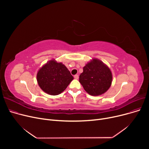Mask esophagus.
Returning a JSON list of instances; mask_svg holds the SVG:
<instances>
[{
	"label": "esophagus",
	"instance_id": "esophagus-1",
	"mask_svg": "<svg viewBox=\"0 0 149 149\" xmlns=\"http://www.w3.org/2000/svg\"><path fill=\"white\" fill-rule=\"evenodd\" d=\"M74 78H75V79L78 80V79H79V75H75Z\"/></svg>",
	"mask_w": 149,
	"mask_h": 149
}]
</instances>
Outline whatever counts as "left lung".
I'll return each mask as SVG.
<instances>
[{
  "mask_svg": "<svg viewBox=\"0 0 149 149\" xmlns=\"http://www.w3.org/2000/svg\"><path fill=\"white\" fill-rule=\"evenodd\" d=\"M79 81L89 95L98 96L103 94L111 87L112 74L102 61L93 58L84 66Z\"/></svg>",
  "mask_w": 149,
  "mask_h": 149,
  "instance_id": "obj_1",
  "label": "left lung"
}]
</instances>
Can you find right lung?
<instances>
[{
    "instance_id": "add662e5",
    "label": "right lung",
    "mask_w": 149,
    "mask_h": 149,
    "mask_svg": "<svg viewBox=\"0 0 149 149\" xmlns=\"http://www.w3.org/2000/svg\"><path fill=\"white\" fill-rule=\"evenodd\" d=\"M74 79L68 68L61 63L51 60L44 65L37 74L40 88L46 93L57 95L63 92Z\"/></svg>"
}]
</instances>
